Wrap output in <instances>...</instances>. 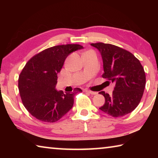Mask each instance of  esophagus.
I'll return each instance as SVG.
<instances>
[{"instance_id": "34e87169", "label": "esophagus", "mask_w": 158, "mask_h": 158, "mask_svg": "<svg viewBox=\"0 0 158 158\" xmlns=\"http://www.w3.org/2000/svg\"><path fill=\"white\" fill-rule=\"evenodd\" d=\"M85 91L88 93H90V94H91V95L97 94V92H93V91H91V90H85Z\"/></svg>"}]
</instances>
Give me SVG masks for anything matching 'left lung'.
<instances>
[{
	"instance_id": "obj_1",
	"label": "left lung",
	"mask_w": 158,
	"mask_h": 158,
	"mask_svg": "<svg viewBox=\"0 0 158 158\" xmlns=\"http://www.w3.org/2000/svg\"><path fill=\"white\" fill-rule=\"evenodd\" d=\"M100 52L103 62L102 77L115 84L111 95L101 91L105 102L99 109L113 117H121L135 110L146 85L143 68L132 53L110 44H90Z\"/></svg>"
}]
</instances>
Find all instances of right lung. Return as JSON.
<instances>
[{
	"mask_svg": "<svg viewBox=\"0 0 158 158\" xmlns=\"http://www.w3.org/2000/svg\"><path fill=\"white\" fill-rule=\"evenodd\" d=\"M79 44L52 47L31 58L19 77V90L23 105L32 116L46 123L56 122L73 108L79 88L72 93L57 90L58 74L68 56L83 49Z\"/></svg>",
	"mask_w": 158,
	"mask_h": 158,
	"instance_id": "right-lung-1",
	"label": "right lung"
}]
</instances>
